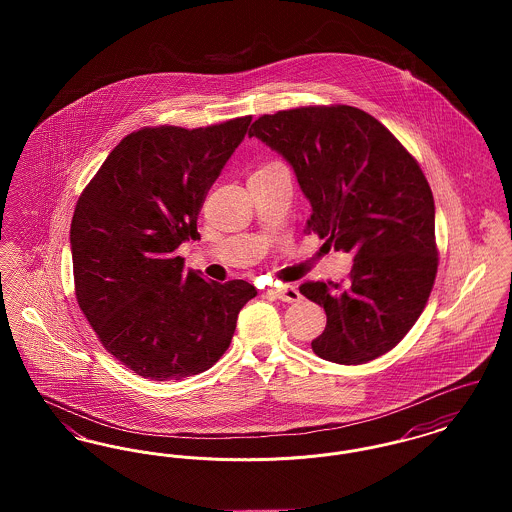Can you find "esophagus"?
Returning a JSON list of instances; mask_svg holds the SVG:
<instances>
[{
    "label": "esophagus",
    "mask_w": 512,
    "mask_h": 512,
    "mask_svg": "<svg viewBox=\"0 0 512 512\" xmlns=\"http://www.w3.org/2000/svg\"><path fill=\"white\" fill-rule=\"evenodd\" d=\"M268 295H272L274 299L286 301V303H295V301L301 299V293L292 284H286V286H280V288H272V290H268Z\"/></svg>",
    "instance_id": "esophagus-1"
}]
</instances>
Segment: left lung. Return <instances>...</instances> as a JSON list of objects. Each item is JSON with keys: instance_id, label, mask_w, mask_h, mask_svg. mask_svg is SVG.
<instances>
[{"instance_id": "1", "label": "left lung", "mask_w": 512, "mask_h": 512, "mask_svg": "<svg viewBox=\"0 0 512 512\" xmlns=\"http://www.w3.org/2000/svg\"><path fill=\"white\" fill-rule=\"evenodd\" d=\"M251 136L292 165L311 203L307 230L353 255L349 284L299 288L326 313L313 351L338 365L388 353L420 317L438 272L434 195L413 155L349 105L263 115Z\"/></svg>"}]
</instances>
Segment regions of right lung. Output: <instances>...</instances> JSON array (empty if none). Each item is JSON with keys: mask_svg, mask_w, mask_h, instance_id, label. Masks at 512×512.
<instances>
[{"mask_svg": "<svg viewBox=\"0 0 512 512\" xmlns=\"http://www.w3.org/2000/svg\"><path fill=\"white\" fill-rule=\"evenodd\" d=\"M251 117L186 130L142 128L115 147L78 197L71 222L74 290L103 347L151 380L205 372L228 349L257 290L205 280L176 249Z\"/></svg>", "mask_w": 512, "mask_h": 512, "instance_id": "obj_1", "label": "right lung"}]
</instances>
